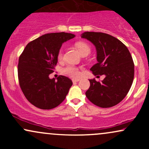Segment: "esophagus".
<instances>
[{
  "label": "esophagus",
  "mask_w": 149,
  "mask_h": 149,
  "mask_svg": "<svg viewBox=\"0 0 149 149\" xmlns=\"http://www.w3.org/2000/svg\"><path fill=\"white\" fill-rule=\"evenodd\" d=\"M79 80H80L79 79H73L72 81H73V83H77V82L79 81Z\"/></svg>",
  "instance_id": "obj_1"
}]
</instances>
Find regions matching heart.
<instances>
[{
  "mask_svg": "<svg viewBox=\"0 0 149 149\" xmlns=\"http://www.w3.org/2000/svg\"><path fill=\"white\" fill-rule=\"evenodd\" d=\"M76 47L78 49V50L80 51V52L81 53L82 55H84L85 54H89L90 53V51H91L90 45L85 42H77ZM63 57H64V51H63L62 49H61L57 54L58 60H62ZM62 71L65 75L73 78H77L80 76L79 68L76 66H73V65H68V66H66V67L63 69Z\"/></svg>",
  "mask_w": 149,
  "mask_h": 149,
  "instance_id": "1",
  "label": "heart"
}]
</instances>
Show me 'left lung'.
<instances>
[{
    "mask_svg": "<svg viewBox=\"0 0 149 149\" xmlns=\"http://www.w3.org/2000/svg\"><path fill=\"white\" fill-rule=\"evenodd\" d=\"M97 49V63L90 69L95 76L105 75L101 82L90 79L85 95L92 104L102 108L116 105L125 97L134 79V65L130 52L120 40L101 32H84Z\"/></svg>",
    "mask_w": 149,
    "mask_h": 149,
    "instance_id": "obj_1",
    "label": "left lung"
}]
</instances>
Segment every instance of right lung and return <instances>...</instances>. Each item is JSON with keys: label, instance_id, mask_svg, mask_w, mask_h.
Wrapping results in <instances>:
<instances>
[{"label": "right lung", "instance_id": "right-lung-1", "mask_svg": "<svg viewBox=\"0 0 149 149\" xmlns=\"http://www.w3.org/2000/svg\"><path fill=\"white\" fill-rule=\"evenodd\" d=\"M74 34L51 33L42 35L27 44L19 58L18 78L22 91L36 107L52 109L66 98L72 81L59 76L57 80L49 75L57 64V54L63 42Z\"/></svg>", "mask_w": 149, "mask_h": 149}]
</instances>
